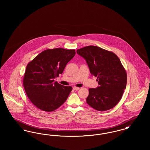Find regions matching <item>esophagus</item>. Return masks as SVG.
<instances>
[{
	"label": "esophagus",
	"mask_w": 150,
	"mask_h": 150,
	"mask_svg": "<svg viewBox=\"0 0 150 150\" xmlns=\"http://www.w3.org/2000/svg\"><path fill=\"white\" fill-rule=\"evenodd\" d=\"M79 89H80V88H78V87H76V86L73 87V89L75 91H78Z\"/></svg>",
	"instance_id": "esophagus-1"
}]
</instances>
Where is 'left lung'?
Instances as JSON below:
<instances>
[{
    "mask_svg": "<svg viewBox=\"0 0 150 150\" xmlns=\"http://www.w3.org/2000/svg\"><path fill=\"white\" fill-rule=\"evenodd\" d=\"M76 53L85 59L91 75L98 81V87L89 89L87 104L100 111L115 107L121 100L127 82L119 58L114 53L94 45L79 49Z\"/></svg>",
    "mask_w": 150,
    "mask_h": 150,
    "instance_id": "left-lung-1",
    "label": "left lung"
}]
</instances>
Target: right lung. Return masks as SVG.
Masks as SVG:
<instances>
[{"label":"right lung","instance_id":"obj_1","mask_svg":"<svg viewBox=\"0 0 150 150\" xmlns=\"http://www.w3.org/2000/svg\"><path fill=\"white\" fill-rule=\"evenodd\" d=\"M75 55L74 50L61 48L47 50L27 65L23 87L36 107L50 112L66 100L71 92V86L61 85L54 79L62 74L66 65Z\"/></svg>","mask_w":150,"mask_h":150}]
</instances>
